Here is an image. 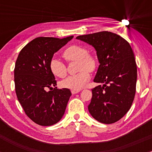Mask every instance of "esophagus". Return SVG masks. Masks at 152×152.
Segmentation results:
<instances>
[{"instance_id":"34e87169","label":"esophagus","mask_w":152,"mask_h":152,"mask_svg":"<svg viewBox=\"0 0 152 152\" xmlns=\"http://www.w3.org/2000/svg\"><path fill=\"white\" fill-rule=\"evenodd\" d=\"M80 92V90H71V93L72 94H76V93H79Z\"/></svg>"}]
</instances>
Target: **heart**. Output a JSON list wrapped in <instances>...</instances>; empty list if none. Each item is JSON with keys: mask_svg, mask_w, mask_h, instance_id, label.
I'll list each match as a JSON object with an SVG mask.
<instances>
[{"mask_svg": "<svg viewBox=\"0 0 152 152\" xmlns=\"http://www.w3.org/2000/svg\"><path fill=\"white\" fill-rule=\"evenodd\" d=\"M62 56L67 62L77 61L76 70L79 71L76 74L69 76L62 81V85L66 88L79 90L86 85L90 79V72L96 70L98 66L96 58L88 53L86 48L78 45L67 47L63 51ZM51 73L59 78H65L67 76V67L65 64L57 58H52L49 63Z\"/></svg>", "mask_w": 152, "mask_h": 152, "instance_id": "obj_1", "label": "heart"}]
</instances>
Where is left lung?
Here are the masks:
<instances>
[{
	"label": "left lung",
	"instance_id": "1",
	"mask_svg": "<svg viewBox=\"0 0 152 152\" xmlns=\"http://www.w3.org/2000/svg\"><path fill=\"white\" fill-rule=\"evenodd\" d=\"M76 38L96 49L100 65L93 81L104 84L92 89L89 112L101 123H115L129 110L135 96L137 65L132 49L123 37L107 31Z\"/></svg>",
	"mask_w": 152,
	"mask_h": 152
}]
</instances>
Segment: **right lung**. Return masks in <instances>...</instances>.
<instances>
[{
  "label": "right lung",
  "mask_w": 152,
  "mask_h": 152,
  "mask_svg": "<svg viewBox=\"0 0 152 152\" xmlns=\"http://www.w3.org/2000/svg\"><path fill=\"white\" fill-rule=\"evenodd\" d=\"M73 37L35 38L23 48L15 62L17 97L26 115L39 125H53L65 113L71 93L67 88H53L56 81L49 63L55 52Z\"/></svg>",
  "instance_id": "right-lung-1"
}]
</instances>
